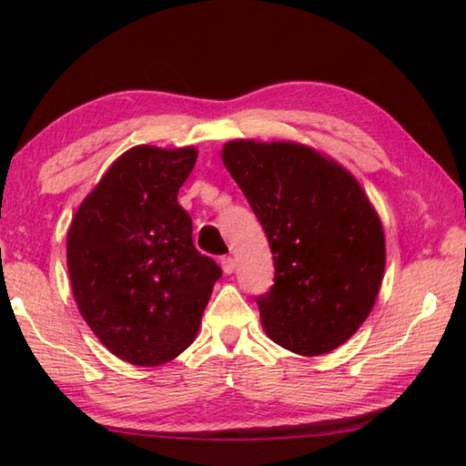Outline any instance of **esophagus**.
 <instances>
[{"label":"esophagus","mask_w":466,"mask_h":466,"mask_svg":"<svg viewBox=\"0 0 466 466\" xmlns=\"http://www.w3.org/2000/svg\"><path fill=\"white\" fill-rule=\"evenodd\" d=\"M219 263H222V269H224V273H228V275L234 273V269H236V261H234L232 257H222V261H219Z\"/></svg>","instance_id":"obj_1"}]
</instances>
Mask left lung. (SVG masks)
I'll list each match as a JSON object with an SVG mask.
<instances>
[{
  "label": "left lung",
  "mask_w": 466,
  "mask_h": 466,
  "mask_svg": "<svg viewBox=\"0 0 466 466\" xmlns=\"http://www.w3.org/2000/svg\"><path fill=\"white\" fill-rule=\"evenodd\" d=\"M222 160L273 252L275 283L257 298L265 333L299 356L337 350L372 312L384 275V230L364 188L294 141L234 139Z\"/></svg>",
  "instance_id": "1"
}]
</instances>
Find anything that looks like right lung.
Listing matches in <instances>:
<instances>
[{"instance_id": "add662e5", "label": "right lung", "mask_w": 466, "mask_h": 466, "mask_svg": "<svg viewBox=\"0 0 466 466\" xmlns=\"http://www.w3.org/2000/svg\"><path fill=\"white\" fill-rule=\"evenodd\" d=\"M197 149L136 146L86 197L67 232V269L92 333L133 366H160L195 341L222 269L193 244L178 188Z\"/></svg>"}]
</instances>
